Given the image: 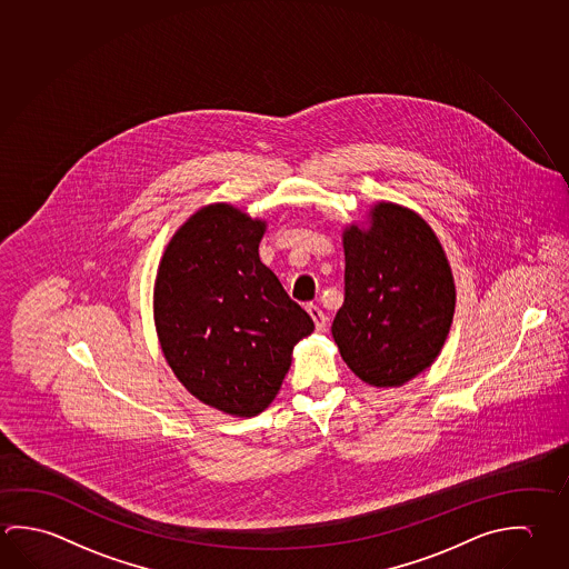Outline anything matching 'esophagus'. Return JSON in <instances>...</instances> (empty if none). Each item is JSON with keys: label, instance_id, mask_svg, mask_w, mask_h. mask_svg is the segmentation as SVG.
Wrapping results in <instances>:
<instances>
[{"label": "esophagus", "instance_id": "esophagus-1", "mask_svg": "<svg viewBox=\"0 0 569 569\" xmlns=\"http://www.w3.org/2000/svg\"><path fill=\"white\" fill-rule=\"evenodd\" d=\"M308 313L313 319V323H316V329L318 331H323L326 326H328V318H326V313L318 308V306H313V303H309Z\"/></svg>", "mask_w": 569, "mask_h": 569}]
</instances>
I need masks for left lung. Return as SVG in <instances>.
Masks as SVG:
<instances>
[{
    "label": "left lung",
    "instance_id": "obj_1",
    "mask_svg": "<svg viewBox=\"0 0 569 569\" xmlns=\"http://www.w3.org/2000/svg\"><path fill=\"white\" fill-rule=\"evenodd\" d=\"M346 299L331 333L348 368L398 388L438 359L456 311V283L436 231L419 213L378 201L341 233Z\"/></svg>",
    "mask_w": 569,
    "mask_h": 569
}]
</instances>
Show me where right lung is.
I'll return each mask as SVG.
<instances>
[{
	"label": "right lung",
	"instance_id": "right-lung-1",
	"mask_svg": "<svg viewBox=\"0 0 569 569\" xmlns=\"http://www.w3.org/2000/svg\"><path fill=\"white\" fill-rule=\"evenodd\" d=\"M268 221L218 201L181 223L161 256L153 321L181 386L236 418L278 396L313 321L260 260Z\"/></svg>",
	"mask_w": 569,
	"mask_h": 569
}]
</instances>
